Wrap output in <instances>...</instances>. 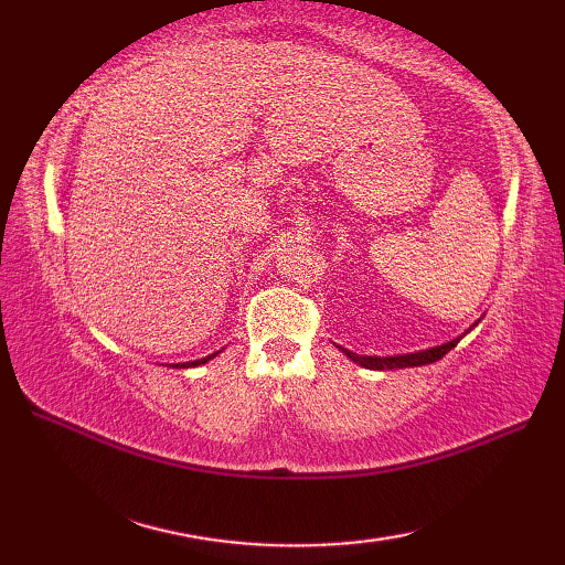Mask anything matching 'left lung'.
Returning a JSON list of instances; mask_svg holds the SVG:
<instances>
[{"mask_svg":"<svg viewBox=\"0 0 565 565\" xmlns=\"http://www.w3.org/2000/svg\"><path fill=\"white\" fill-rule=\"evenodd\" d=\"M481 322V320H478ZM478 322H473L471 328H476ZM471 328H468L466 332H471ZM463 332V334H466ZM463 334H459V338L456 340H451V342H444V344H439V347H429V350H423V352H411V354H395V356H359V354H354V352H350V350H344V347H340V344H334L338 347V350H342L347 356L352 359L354 364H359V366H364V369H405V366H423V364H431V362H437V359H441L444 354L447 352H451L456 344H459V340L463 338Z\"/></svg>","mask_w":565,"mask_h":565,"instance_id":"8db88e82","label":"left lung"}]
</instances>
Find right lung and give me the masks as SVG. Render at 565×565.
<instances>
[{
  "label": "right lung",
  "mask_w": 565,
  "mask_h": 565,
  "mask_svg": "<svg viewBox=\"0 0 565 565\" xmlns=\"http://www.w3.org/2000/svg\"><path fill=\"white\" fill-rule=\"evenodd\" d=\"M221 352V350H218ZM218 352H213V354H209V356H203V359H196V362H186V364H177V369H186V366H199V364H206L209 359H213V356H218ZM170 366H174V364H170Z\"/></svg>",
  "instance_id": "add662e5"
}]
</instances>
